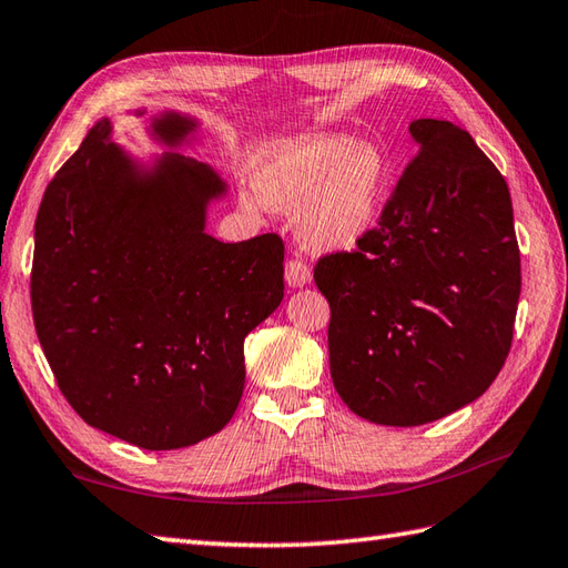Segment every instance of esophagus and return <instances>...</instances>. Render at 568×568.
<instances>
[{
    "mask_svg": "<svg viewBox=\"0 0 568 568\" xmlns=\"http://www.w3.org/2000/svg\"><path fill=\"white\" fill-rule=\"evenodd\" d=\"M285 281L290 287H305L312 281V271L302 258H290L285 263Z\"/></svg>",
    "mask_w": 568,
    "mask_h": 568,
    "instance_id": "34e87169",
    "label": "esophagus"
}]
</instances>
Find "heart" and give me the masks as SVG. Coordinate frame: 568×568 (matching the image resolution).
<instances>
[{
    "instance_id": "heart-1",
    "label": "heart",
    "mask_w": 568,
    "mask_h": 568,
    "mask_svg": "<svg viewBox=\"0 0 568 568\" xmlns=\"http://www.w3.org/2000/svg\"><path fill=\"white\" fill-rule=\"evenodd\" d=\"M387 162L375 144L320 133L283 144L258 169L261 203L297 215V234L314 252L351 248L373 230L385 191ZM256 210L252 195H242Z\"/></svg>"
}]
</instances>
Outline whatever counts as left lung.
I'll list each match as a JSON object with an SVG mask.
<instances>
[{"instance_id":"8db88e82","label":"left lung","mask_w":568,"mask_h":568,"mask_svg":"<svg viewBox=\"0 0 568 568\" xmlns=\"http://www.w3.org/2000/svg\"><path fill=\"white\" fill-rule=\"evenodd\" d=\"M377 227L326 254L314 283L332 307L338 397L379 426H424L489 389L520 297L508 183L467 130L418 118Z\"/></svg>"}]
</instances>
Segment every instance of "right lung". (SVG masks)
I'll return each mask as SVG.
<instances>
[{
	"label": "right lung",
	"instance_id": "right-lung-1",
	"mask_svg": "<svg viewBox=\"0 0 568 568\" xmlns=\"http://www.w3.org/2000/svg\"><path fill=\"white\" fill-rule=\"evenodd\" d=\"M195 125L166 111L150 130L179 148ZM111 130L109 118L89 130L38 207L33 324L89 426L176 450L240 406L244 338L281 305L285 246L278 234L217 242L205 232L207 203L227 193L215 171L176 152L144 169Z\"/></svg>",
	"mask_w": 568,
	"mask_h": 568
}]
</instances>
